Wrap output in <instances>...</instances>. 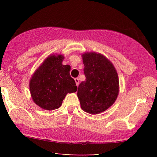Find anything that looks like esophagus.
<instances>
[{
    "mask_svg": "<svg viewBox=\"0 0 157 157\" xmlns=\"http://www.w3.org/2000/svg\"><path fill=\"white\" fill-rule=\"evenodd\" d=\"M75 80L76 84H77V86H78L79 85V79L78 78H75Z\"/></svg>",
    "mask_w": 157,
    "mask_h": 157,
    "instance_id": "1",
    "label": "esophagus"
}]
</instances>
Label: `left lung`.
I'll use <instances>...</instances> for the list:
<instances>
[{"mask_svg": "<svg viewBox=\"0 0 157 157\" xmlns=\"http://www.w3.org/2000/svg\"><path fill=\"white\" fill-rule=\"evenodd\" d=\"M82 56L86 80L79 84L77 96L82 110L96 115L115 103L119 80L115 67L103 55L87 52Z\"/></svg>", "mask_w": 157, "mask_h": 157, "instance_id": "left-lung-1", "label": "left lung"}]
</instances>
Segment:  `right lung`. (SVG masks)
<instances>
[{"mask_svg": "<svg viewBox=\"0 0 157 157\" xmlns=\"http://www.w3.org/2000/svg\"><path fill=\"white\" fill-rule=\"evenodd\" d=\"M62 55H51L38 68L29 82L33 101L47 111L58 109L67 93L75 92L77 86L71 77L69 65H64Z\"/></svg>", "mask_w": 157, "mask_h": 157, "instance_id": "obj_1", "label": "right lung"}]
</instances>
